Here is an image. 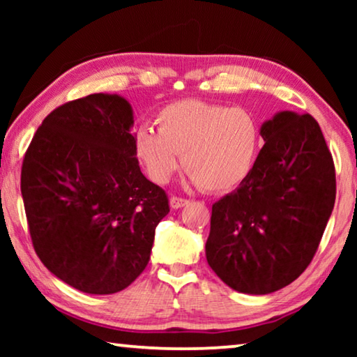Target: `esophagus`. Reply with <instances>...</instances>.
I'll return each mask as SVG.
<instances>
[{"mask_svg":"<svg viewBox=\"0 0 357 357\" xmlns=\"http://www.w3.org/2000/svg\"><path fill=\"white\" fill-rule=\"evenodd\" d=\"M187 204H189V200H185V198L174 197V195L170 198L172 209H179V208H183V206H187Z\"/></svg>","mask_w":357,"mask_h":357,"instance_id":"34e87169","label":"esophagus"}]
</instances>
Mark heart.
Wrapping results in <instances>:
<instances>
[{"instance_id":"b5f03b06","label":"heart","mask_w":357,"mask_h":357,"mask_svg":"<svg viewBox=\"0 0 357 357\" xmlns=\"http://www.w3.org/2000/svg\"><path fill=\"white\" fill-rule=\"evenodd\" d=\"M157 130H135V154L155 183H168L181 165L203 190L223 192L243 183L261 144L257 118L245 108L178 100L159 110Z\"/></svg>"}]
</instances>
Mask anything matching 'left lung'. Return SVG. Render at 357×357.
Segmentation results:
<instances>
[{
	"label": "left lung",
	"mask_w": 357,
	"mask_h": 357,
	"mask_svg": "<svg viewBox=\"0 0 357 357\" xmlns=\"http://www.w3.org/2000/svg\"><path fill=\"white\" fill-rule=\"evenodd\" d=\"M234 192L213 204L206 259L239 293L289 285L315 257L335 203V167L312 114L280 112Z\"/></svg>",
	"instance_id": "8db88e82"
}]
</instances>
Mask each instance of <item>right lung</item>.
<instances>
[{
  "mask_svg": "<svg viewBox=\"0 0 357 357\" xmlns=\"http://www.w3.org/2000/svg\"><path fill=\"white\" fill-rule=\"evenodd\" d=\"M132 128L124 98L89 94L48 114L23 157L20 189L34 250L83 293L128 288L170 213L165 190L138 167Z\"/></svg>",
  "mask_w": 357,
  "mask_h": 357,
  "instance_id": "right-lung-1",
  "label": "right lung"
}]
</instances>
